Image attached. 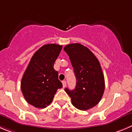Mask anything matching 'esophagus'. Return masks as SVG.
<instances>
[{"instance_id": "esophagus-1", "label": "esophagus", "mask_w": 132, "mask_h": 132, "mask_svg": "<svg viewBox=\"0 0 132 132\" xmlns=\"http://www.w3.org/2000/svg\"><path fill=\"white\" fill-rule=\"evenodd\" d=\"M62 85H63L64 88L66 87V81H62Z\"/></svg>"}]
</instances>
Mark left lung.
Here are the masks:
<instances>
[{
	"instance_id": "1",
	"label": "left lung",
	"mask_w": 132,
	"mask_h": 132,
	"mask_svg": "<svg viewBox=\"0 0 132 132\" xmlns=\"http://www.w3.org/2000/svg\"><path fill=\"white\" fill-rule=\"evenodd\" d=\"M64 50L70 57L77 79L74 89L70 90L66 88L64 90L77 109H90L99 103L105 89L100 62L89 49L80 44H69Z\"/></svg>"
}]
</instances>
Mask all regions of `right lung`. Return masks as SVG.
Masks as SVG:
<instances>
[{"instance_id":"obj_1","label":"right lung","mask_w":132,"mask_h":132,"mask_svg":"<svg viewBox=\"0 0 132 132\" xmlns=\"http://www.w3.org/2000/svg\"><path fill=\"white\" fill-rule=\"evenodd\" d=\"M62 45L47 44L34 54L23 74L21 89L26 101L35 108H45L62 87L53 65Z\"/></svg>"}]
</instances>
